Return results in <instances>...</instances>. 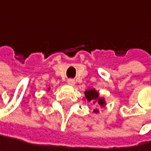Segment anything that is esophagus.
Segmentation results:
<instances>
[{"mask_svg": "<svg viewBox=\"0 0 151 151\" xmlns=\"http://www.w3.org/2000/svg\"><path fill=\"white\" fill-rule=\"evenodd\" d=\"M68 83L70 86H75V83H76V82H75L74 79H68Z\"/></svg>", "mask_w": 151, "mask_h": 151, "instance_id": "34e87169", "label": "esophagus"}]
</instances>
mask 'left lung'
Wrapping results in <instances>:
<instances>
[{"label": "left lung", "instance_id": "obj_1", "mask_svg": "<svg viewBox=\"0 0 151 151\" xmlns=\"http://www.w3.org/2000/svg\"><path fill=\"white\" fill-rule=\"evenodd\" d=\"M85 96H86V99L87 100V102H92L93 104H98V105L101 106H105V105H106L105 99L100 97L99 96V92L95 90L94 88L86 90L85 91ZM93 112L94 113H98L99 110L98 109H94Z\"/></svg>", "mask_w": 151, "mask_h": 151}]
</instances>
